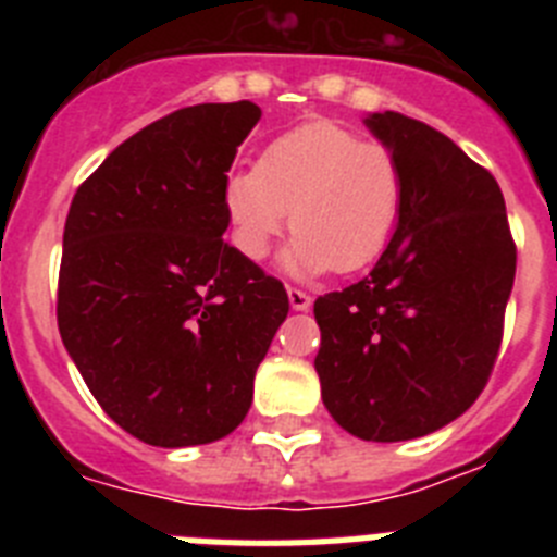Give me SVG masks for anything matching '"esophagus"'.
I'll list each match as a JSON object with an SVG mask.
<instances>
[{
  "instance_id": "1",
  "label": "esophagus",
  "mask_w": 557,
  "mask_h": 557,
  "mask_svg": "<svg viewBox=\"0 0 557 557\" xmlns=\"http://www.w3.org/2000/svg\"><path fill=\"white\" fill-rule=\"evenodd\" d=\"M287 298H289V307H293L295 312H307V309L312 307V298H309V295L304 293V289L289 287L287 289Z\"/></svg>"
}]
</instances>
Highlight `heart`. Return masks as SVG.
<instances>
[{
	"instance_id": "heart-1",
	"label": "heart",
	"mask_w": 557,
	"mask_h": 557,
	"mask_svg": "<svg viewBox=\"0 0 557 557\" xmlns=\"http://www.w3.org/2000/svg\"><path fill=\"white\" fill-rule=\"evenodd\" d=\"M401 206L405 170L393 150L332 122L284 133L264 147L256 170L231 172L223 186L231 239L250 262H262L289 220L295 236L282 268L293 278L376 262Z\"/></svg>"
}]
</instances>
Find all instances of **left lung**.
I'll use <instances>...</instances> for the list:
<instances>
[{"label":"left lung","instance_id":"left-lung-1","mask_svg":"<svg viewBox=\"0 0 557 557\" xmlns=\"http://www.w3.org/2000/svg\"><path fill=\"white\" fill-rule=\"evenodd\" d=\"M362 122L405 170V206L371 273L314 301V371L343 430L396 444L451 424L482 393L516 245L499 184L449 136L393 111Z\"/></svg>","mask_w":557,"mask_h":557}]
</instances>
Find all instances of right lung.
Segmentation results:
<instances>
[{"instance_id":"right-lung-1","label":"right lung","mask_w":557,"mask_h":557,"mask_svg":"<svg viewBox=\"0 0 557 557\" xmlns=\"http://www.w3.org/2000/svg\"><path fill=\"white\" fill-rule=\"evenodd\" d=\"M253 102L181 108L133 133L69 206L58 329L102 410L161 449L214 444L248 416L289 312L282 282L223 243V186Z\"/></svg>"}]
</instances>
